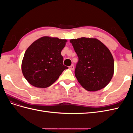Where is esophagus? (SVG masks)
<instances>
[{"label": "esophagus", "instance_id": "34e87169", "mask_svg": "<svg viewBox=\"0 0 133 133\" xmlns=\"http://www.w3.org/2000/svg\"><path fill=\"white\" fill-rule=\"evenodd\" d=\"M69 68V69H70V70H74V66L73 65H70Z\"/></svg>", "mask_w": 133, "mask_h": 133}]
</instances>
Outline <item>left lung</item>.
<instances>
[{
  "mask_svg": "<svg viewBox=\"0 0 133 133\" xmlns=\"http://www.w3.org/2000/svg\"><path fill=\"white\" fill-rule=\"evenodd\" d=\"M78 57L75 75L84 89L99 90L110 82L114 70V62L108 48L95 38L71 39Z\"/></svg>",
  "mask_w": 133,
  "mask_h": 133,
  "instance_id": "obj_1",
  "label": "left lung"
}]
</instances>
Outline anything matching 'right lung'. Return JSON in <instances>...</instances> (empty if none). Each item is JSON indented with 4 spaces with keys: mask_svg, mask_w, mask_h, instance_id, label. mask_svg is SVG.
I'll return each instance as SVG.
<instances>
[{
    "mask_svg": "<svg viewBox=\"0 0 133 133\" xmlns=\"http://www.w3.org/2000/svg\"><path fill=\"white\" fill-rule=\"evenodd\" d=\"M65 39L43 37L32 43L26 49L22 64L23 74L31 85L47 88L52 85L63 71L68 68L63 65L61 51Z\"/></svg>",
    "mask_w": 133,
    "mask_h": 133,
    "instance_id": "right-lung-1",
    "label": "right lung"
}]
</instances>
